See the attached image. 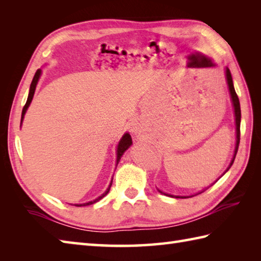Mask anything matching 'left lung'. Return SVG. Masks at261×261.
I'll return each instance as SVG.
<instances>
[{
    "label": "left lung",
    "instance_id": "left-lung-1",
    "mask_svg": "<svg viewBox=\"0 0 261 261\" xmlns=\"http://www.w3.org/2000/svg\"><path fill=\"white\" fill-rule=\"evenodd\" d=\"M225 76H226V82H228V86H229V91H230V95H231V99H232V104H233V108H234V116H236V129H237V142H236V149H234V154H233V158H232L231 163L229 165L228 169L225 170V173L230 169V167L232 166L234 162V158H236V154L238 152V148H239V143H240V122H241V110H240V102H239V97H238L237 93L234 91V86H233V82H232V76L230 73V69L226 67L225 68ZM160 192V191H159ZM163 193V192H160ZM167 195V194H166ZM169 196H173V195H169ZM176 197H188V196H176Z\"/></svg>",
    "mask_w": 261,
    "mask_h": 261
}]
</instances>
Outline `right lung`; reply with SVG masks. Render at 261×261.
<instances>
[{
    "label": "right lung",
    "mask_w": 261,
    "mask_h": 261,
    "mask_svg": "<svg viewBox=\"0 0 261 261\" xmlns=\"http://www.w3.org/2000/svg\"><path fill=\"white\" fill-rule=\"evenodd\" d=\"M40 75H41V69H38L36 71L35 76H33V80L31 82V85H30V91H29V95H28V99H27V103L23 107V110H22V114H21V124H22V121H23V118H24V114L27 112L28 108H29V105L32 101L33 98V95H35V91H36V86L38 84V81L39 79H40ZM132 145V139H131V136L129 134H124L123 137L121 138V140L119 141V145H118V148H116V166H118L120 159L122 157V154L124 153V151L126 150L127 148H129L130 146ZM113 179V178H112ZM111 185H112V180H111L110 182V186L108 187V190L105 191L101 196H98L97 198L94 199V201H91V202H87V203H83V204H75V206H86V205H91V204H94L98 202L99 199L103 198L107 194L110 192V188H111Z\"/></svg>",
    "instance_id": "1"
}]
</instances>
